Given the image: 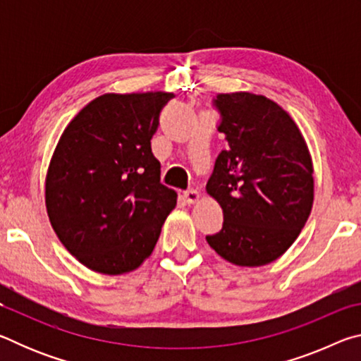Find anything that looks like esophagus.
I'll use <instances>...</instances> for the list:
<instances>
[{
	"label": "esophagus",
	"instance_id": "esophagus-1",
	"mask_svg": "<svg viewBox=\"0 0 361 361\" xmlns=\"http://www.w3.org/2000/svg\"><path fill=\"white\" fill-rule=\"evenodd\" d=\"M183 195H185V200L188 204H195L199 200V192L195 189H188Z\"/></svg>",
	"mask_w": 361,
	"mask_h": 361
}]
</instances>
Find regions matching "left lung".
Listing matches in <instances>:
<instances>
[{
	"mask_svg": "<svg viewBox=\"0 0 361 361\" xmlns=\"http://www.w3.org/2000/svg\"><path fill=\"white\" fill-rule=\"evenodd\" d=\"M219 152L207 192L223 209V229L205 239L242 267L280 258L298 239L314 204V167L301 130L264 95L218 94Z\"/></svg>",
	"mask_w": 361,
	"mask_h": 361,
	"instance_id": "8db88e82",
	"label": "left lung"
}]
</instances>
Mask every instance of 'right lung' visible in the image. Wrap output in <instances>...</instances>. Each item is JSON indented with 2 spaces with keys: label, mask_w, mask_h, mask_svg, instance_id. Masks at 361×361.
Returning a JSON list of instances; mask_svg holds the SVG:
<instances>
[{
  "label": "right lung",
  "mask_w": 361,
  "mask_h": 361,
  "mask_svg": "<svg viewBox=\"0 0 361 361\" xmlns=\"http://www.w3.org/2000/svg\"><path fill=\"white\" fill-rule=\"evenodd\" d=\"M170 92L105 94L66 126L46 175V209L63 247L106 276L148 258L176 192L151 151Z\"/></svg>",
  "instance_id": "add662e5"
}]
</instances>
